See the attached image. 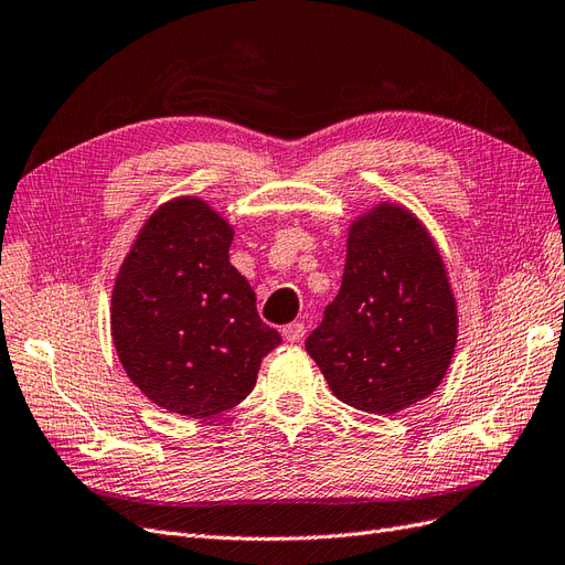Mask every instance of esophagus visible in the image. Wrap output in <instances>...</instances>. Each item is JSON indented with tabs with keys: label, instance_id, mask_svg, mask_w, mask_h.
Masks as SVG:
<instances>
[{
	"label": "esophagus",
	"instance_id": "34e87169",
	"mask_svg": "<svg viewBox=\"0 0 565 565\" xmlns=\"http://www.w3.org/2000/svg\"><path fill=\"white\" fill-rule=\"evenodd\" d=\"M303 334H307V326H303V323H289V326L282 328V338L287 342H292V344L301 342Z\"/></svg>",
	"mask_w": 565,
	"mask_h": 565
}]
</instances>
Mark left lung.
I'll use <instances>...</instances> for the list:
<instances>
[{"mask_svg":"<svg viewBox=\"0 0 565 565\" xmlns=\"http://www.w3.org/2000/svg\"><path fill=\"white\" fill-rule=\"evenodd\" d=\"M456 301L428 231L380 204L349 227L342 287L307 352L340 402L390 416L433 394L456 347Z\"/></svg>","mask_w":565,"mask_h":565,"instance_id":"obj_1","label":"left lung"}]
</instances>
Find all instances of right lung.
<instances>
[{"label":"right lung","mask_w":565,"mask_h":565,"mask_svg":"<svg viewBox=\"0 0 565 565\" xmlns=\"http://www.w3.org/2000/svg\"><path fill=\"white\" fill-rule=\"evenodd\" d=\"M233 227L194 196L151 213L114 285L111 334L120 363L151 402L211 418L254 390L282 338L256 311L231 264Z\"/></svg>","instance_id":"obj_1"}]
</instances>
